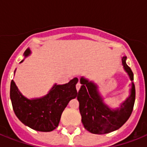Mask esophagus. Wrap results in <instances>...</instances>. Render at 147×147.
I'll return each instance as SVG.
<instances>
[{
  "mask_svg": "<svg viewBox=\"0 0 147 147\" xmlns=\"http://www.w3.org/2000/svg\"><path fill=\"white\" fill-rule=\"evenodd\" d=\"M80 87H81V84L80 82H78L76 84V89H77V91H78V90L80 89Z\"/></svg>",
  "mask_w": 147,
  "mask_h": 147,
  "instance_id": "obj_1",
  "label": "esophagus"
}]
</instances>
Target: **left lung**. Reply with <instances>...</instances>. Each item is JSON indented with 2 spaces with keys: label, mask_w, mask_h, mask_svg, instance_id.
Segmentation results:
<instances>
[{
  "label": "left lung",
  "mask_w": 147,
  "mask_h": 147,
  "mask_svg": "<svg viewBox=\"0 0 147 147\" xmlns=\"http://www.w3.org/2000/svg\"><path fill=\"white\" fill-rule=\"evenodd\" d=\"M127 57L123 56L122 65L131 80L130 96L121 103L119 108L112 109L105 104L104 99L98 92V86L93 82L82 77L81 88L78 99L82 122L88 131L94 134H105L117 130L126 123L133 111L135 102V86L134 74L126 63Z\"/></svg>",
  "instance_id": "left-lung-1"
}]
</instances>
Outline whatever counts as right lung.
Returning <instances> with one entry per match:
<instances>
[{"instance_id": "right-lung-1", "label": "right lung", "mask_w": 147, "mask_h": 147, "mask_svg": "<svg viewBox=\"0 0 147 147\" xmlns=\"http://www.w3.org/2000/svg\"><path fill=\"white\" fill-rule=\"evenodd\" d=\"M30 53V49L28 48L24 55L27 57ZM78 82V78H74L64 85L55 84L47 95L28 99L20 92L12 80L10 96L16 116L24 125L37 131L49 132L55 130L69 100L77 96L76 85Z\"/></svg>"}]
</instances>
